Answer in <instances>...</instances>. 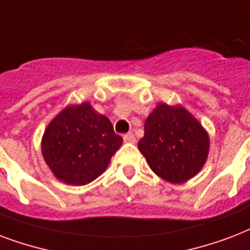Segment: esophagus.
<instances>
[{
  "label": "esophagus",
  "instance_id": "1",
  "mask_svg": "<svg viewBox=\"0 0 250 250\" xmlns=\"http://www.w3.org/2000/svg\"><path fill=\"white\" fill-rule=\"evenodd\" d=\"M123 140L125 143H129V144H133V143L136 142V139L133 136V133H125V136H123Z\"/></svg>",
  "mask_w": 250,
  "mask_h": 250
}]
</instances>
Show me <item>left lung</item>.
Masks as SVG:
<instances>
[{
  "instance_id": "8db88e82",
  "label": "left lung",
  "mask_w": 250,
  "mask_h": 250,
  "mask_svg": "<svg viewBox=\"0 0 250 250\" xmlns=\"http://www.w3.org/2000/svg\"><path fill=\"white\" fill-rule=\"evenodd\" d=\"M138 146L157 176L184 184L205 165L209 139L186 108L160 104L146 118Z\"/></svg>"
}]
</instances>
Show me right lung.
<instances>
[{"instance_id":"add662e5","label":"right lung","mask_w":250,"mask_h":250,"mask_svg":"<svg viewBox=\"0 0 250 250\" xmlns=\"http://www.w3.org/2000/svg\"><path fill=\"white\" fill-rule=\"evenodd\" d=\"M123 139L89 102L68 106L53 118L42 139V153L56 178L86 185L100 177Z\"/></svg>"}]
</instances>
